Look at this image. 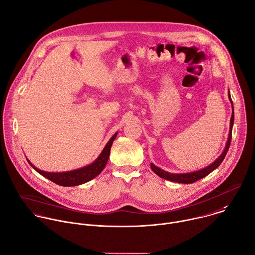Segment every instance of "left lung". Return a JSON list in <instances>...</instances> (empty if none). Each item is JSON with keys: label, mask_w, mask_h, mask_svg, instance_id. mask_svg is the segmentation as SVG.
<instances>
[{"label": "left lung", "mask_w": 255, "mask_h": 255, "mask_svg": "<svg viewBox=\"0 0 255 255\" xmlns=\"http://www.w3.org/2000/svg\"><path fill=\"white\" fill-rule=\"evenodd\" d=\"M229 99L232 103V108H233V114H232L231 124H230V133H229L228 141H227V144H226V148L224 149L223 153L220 155V157L215 162H213L211 165H209V166H207V167H205L201 170L191 172V173H183V174H173V173L166 172L163 169H161V168H159V167H157V166H155L154 164L151 163V169L153 170V172L156 175H158L159 177H161L165 180L171 181V182L180 183V184H192V183H195V182L205 178L210 173H212L214 170H216L222 164V162L224 161V159H225V157H226V155L229 151L231 141H232V132H233V126H234V122H235V111H234V103H233V100H232V97H231L230 90H229Z\"/></svg>", "instance_id": "left-lung-1"}]
</instances>
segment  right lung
Wrapping results in <instances>:
<instances>
[{
	"label": "right lung",
	"instance_id": "add662e5",
	"mask_svg": "<svg viewBox=\"0 0 255 255\" xmlns=\"http://www.w3.org/2000/svg\"><path fill=\"white\" fill-rule=\"evenodd\" d=\"M117 136V133H115L110 140L107 142V144L105 145L104 149L102 150V152L100 153V155L98 156V158L92 162L91 164L76 169V170H72V171H67V172H61V173H51V172H44L42 170L37 169L36 167H34L27 159V162L29 163V165L41 176H43L44 178L48 179L49 181L62 186V187H74V186H79L82 185L84 183H87L89 181H91L92 179H94L95 177H97L105 168L109 155H110V149L112 146L113 141L115 140Z\"/></svg>",
	"mask_w": 255,
	"mask_h": 255
}]
</instances>
